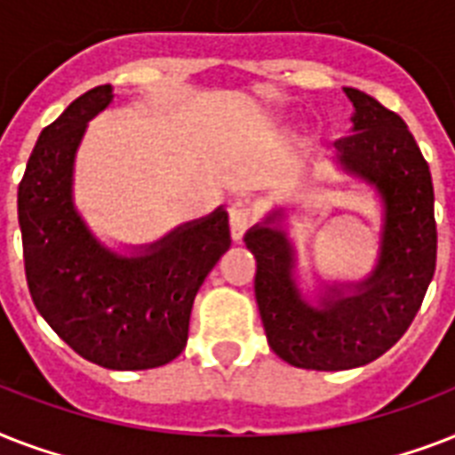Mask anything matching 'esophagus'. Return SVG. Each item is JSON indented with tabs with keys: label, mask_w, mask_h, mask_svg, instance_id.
<instances>
[{
	"label": "esophagus",
	"mask_w": 455,
	"mask_h": 455,
	"mask_svg": "<svg viewBox=\"0 0 455 455\" xmlns=\"http://www.w3.org/2000/svg\"><path fill=\"white\" fill-rule=\"evenodd\" d=\"M250 221H252V210L245 203H234L228 207V224H231V238L241 241L243 234L248 231Z\"/></svg>",
	"instance_id": "obj_1"
}]
</instances>
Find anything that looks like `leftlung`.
I'll list each match as a JSON object with an SVG mask.
<instances>
[{"label": "left lung", "instance_id": "8db88e82", "mask_svg": "<svg viewBox=\"0 0 455 455\" xmlns=\"http://www.w3.org/2000/svg\"><path fill=\"white\" fill-rule=\"evenodd\" d=\"M352 134L335 141L347 174L375 186L382 200L380 257L359 283L325 285L316 304L302 298L295 248L271 212L245 234L255 255V298L269 347L291 366L347 371L366 366L409 331L437 264V224L430 167L402 117L359 89Z\"/></svg>", "mask_w": 455, "mask_h": 455}]
</instances>
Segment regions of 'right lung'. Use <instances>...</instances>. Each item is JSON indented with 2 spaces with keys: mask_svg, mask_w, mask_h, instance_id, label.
Here are the masks:
<instances>
[{
  "mask_svg": "<svg viewBox=\"0 0 455 455\" xmlns=\"http://www.w3.org/2000/svg\"><path fill=\"white\" fill-rule=\"evenodd\" d=\"M110 101V84L89 89L42 130L18 184V224L32 302L56 335L92 363L144 371L184 352L196 292L231 248V231L217 207L141 255L96 241L75 210L73 172L89 120Z\"/></svg>",
  "mask_w": 455,
  "mask_h": 455,
  "instance_id": "1",
  "label": "right lung"
}]
</instances>
